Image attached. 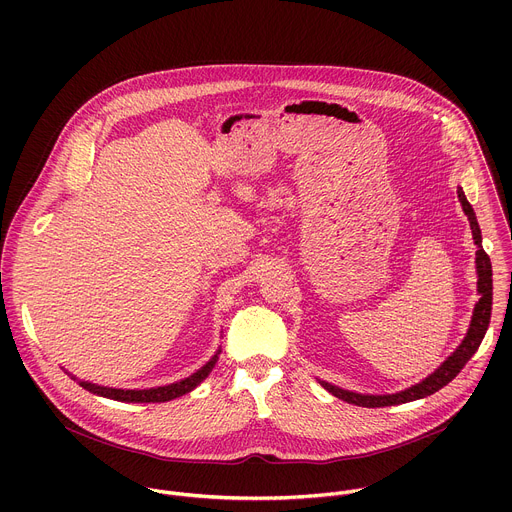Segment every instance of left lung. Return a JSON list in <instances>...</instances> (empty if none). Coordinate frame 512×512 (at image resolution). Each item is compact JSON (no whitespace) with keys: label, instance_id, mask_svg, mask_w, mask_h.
Returning <instances> with one entry per match:
<instances>
[{"label":"left lung","instance_id":"left-lung-1","mask_svg":"<svg viewBox=\"0 0 512 512\" xmlns=\"http://www.w3.org/2000/svg\"><path fill=\"white\" fill-rule=\"evenodd\" d=\"M458 198H460L462 208L468 216L472 237H474V243L478 247V251H476V273H478L480 300L474 308L472 322H470L466 338L454 350V354L448 356V360H444V364H440V369H435L427 379H423L421 383H417V385H413L405 391H399V393H393V395H360V393L344 391V389H340L336 385H330L326 381H320L322 387L326 391H330L334 397H338L346 403L358 405V407H387V405H401V403H409V401H415V399H423L427 395H433L435 391H440L442 387H446L464 369V364L478 350V346H480V342H482V338L488 330L490 312H492V265H490V257L482 249V235H480V227H478V221H476L474 208L466 200V194H464L462 188L458 190Z\"/></svg>","mask_w":512,"mask_h":512}]
</instances>
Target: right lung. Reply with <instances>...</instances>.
<instances>
[{
    "label": "right lung",
    "instance_id": "add662e5",
    "mask_svg": "<svg viewBox=\"0 0 512 512\" xmlns=\"http://www.w3.org/2000/svg\"><path fill=\"white\" fill-rule=\"evenodd\" d=\"M218 354H221V350H218L202 369H198L196 373H192L188 379H182L178 383H172V385H166V387H154V389H113V387H101V385H95V383H89V381H79V385L95 395H101V397H107V399H115V401H123V403H164V401H172L176 397H182L186 393H190L192 389H196L208 375L210 371L214 369V364L218 360Z\"/></svg>",
    "mask_w": 512,
    "mask_h": 512
}]
</instances>
